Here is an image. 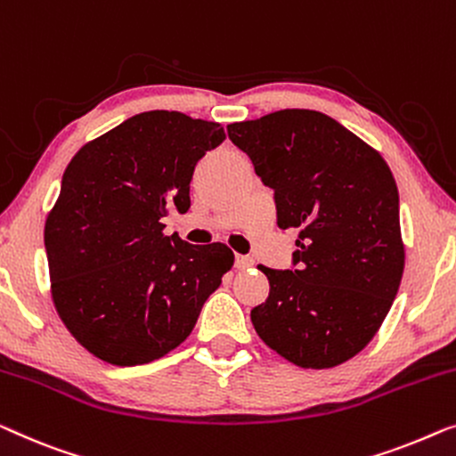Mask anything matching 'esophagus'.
Returning a JSON list of instances; mask_svg holds the SVG:
<instances>
[{
	"instance_id": "34e87169",
	"label": "esophagus",
	"mask_w": 456,
	"mask_h": 456,
	"mask_svg": "<svg viewBox=\"0 0 456 456\" xmlns=\"http://www.w3.org/2000/svg\"><path fill=\"white\" fill-rule=\"evenodd\" d=\"M253 265H255L253 256H248V255H236V259H234V267H236V269H250Z\"/></svg>"
}]
</instances>
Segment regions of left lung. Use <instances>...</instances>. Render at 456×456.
I'll return each instance as SVG.
<instances>
[{
	"instance_id": "1",
	"label": "left lung",
	"mask_w": 456,
	"mask_h": 456,
	"mask_svg": "<svg viewBox=\"0 0 456 456\" xmlns=\"http://www.w3.org/2000/svg\"><path fill=\"white\" fill-rule=\"evenodd\" d=\"M228 137L273 189L277 226L300 230L294 269L259 265L269 296L250 310L255 331L296 366H339L372 341L403 277L391 168L319 110L232 123Z\"/></svg>"
}]
</instances>
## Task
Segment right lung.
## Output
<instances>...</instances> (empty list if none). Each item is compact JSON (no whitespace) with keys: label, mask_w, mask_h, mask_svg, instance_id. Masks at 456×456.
Segmentation results:
<instances>
[{"label":"right lung","mask_w":456,"mask_h":456,"mask_svg":"<svg viewBox=\"0 0 456 456\" xmlns=\"http://www.w3.org/2000/svg\"><path fill=\"white\" fill-rule=\"evenodd\" d=\"M226 140L220 123L148 110L80 148L45 222L51 296L98 360L154 362L189 338L203 302L234 265L226 244L162 232L191 206L195 164Z\"/></svg>","instance_id":"1"}]
</instances>
